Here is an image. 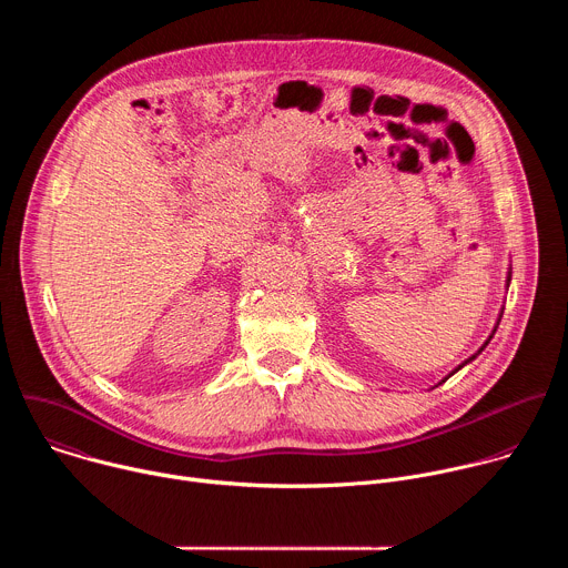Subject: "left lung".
Instances as JSON below:
<instances>
[{"mask_svg": "<svg viewBox=\"0 0 568 568\" xmlns=\"http://www.w3.org/2000/svg\"><path fill=\"white\" fill-rule=\"evenodd\" d=\"M508 283H510V274H508ZM490 339H493V335H490ZM490 339H488V342H485V344H483V346H480V351H483V348H485V346H488V344H490ZM480 351H478V353H480ZM478 353H476V355H478ZM476 355H471V357H469V359H467V362H471V359H474V357H476ZM467 362H463V364H460V366H458V368H456V371H460V368H463V366H465V364H467ZM456 371H454V373H456ZM454 373H452V375H454ZM447 377H449V375H447ZM447 377H445V379H447ZM445 379H443V382H445Z\"/></svg>", "mask_w": 568, "mask_h": 568, "instance_id": "1", "label": "left lung"}]
</instances>
